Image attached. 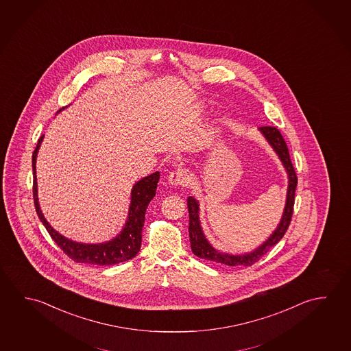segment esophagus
<instances>
[{"label": "esophagus", "mask_w": 351, "mask_h": 351, "mask_svg": "<svg viewBox=\"0 0 351 351\" xmlns=\"http://www.w3.org/2000/svg\"><path fill=\"white\" fill-rule=\"evenodd\" d=\"M191 182V177L188 171H185L183 168H177L176 171L169 173L168 176V183L171 185H188Z\"/></svg>", "instance_id": "34e87169"}]
</instances>
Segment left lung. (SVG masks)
Wrapping results in <instances>:
<instances>
[{
    "instance_id": "obj_1",
    "label": "left lung",
    "mask_w": 351,
    "mask_h": 351,
    "mask_svg": "<svg viewBox=\"0 0 351 351\" xmlns=\"http://www.w3.org/2000/svg\"><path fill=\"white\" fill-rule=\"evenodd\" d=\"M267 143L273 147L276 155L279 156L280 160L285 167L287 177H289V186H287V195H286V205L284 208V214L280 220V223L273 234L267 238V241L259 245L256 250L250 253L244 254H230L223 253L220 250H215L202 232L200 220H199V202L193 196L188 197V211H189V237H191V245L193 253L199 258L206 259L210 262L220 263L222 265L228 267H250L254 263L258 262L267 250L273 248L275 244L280 242V239L284 237L287 228L291 222L292 213H293V204H295V191L298 186V176L295 172V168L292 166L290 160V154L286 145L285 140L280 131L274 126H262L259 128Z\"/></svg>"
}]
</instances>
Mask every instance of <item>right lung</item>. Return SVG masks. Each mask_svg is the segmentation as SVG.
I'll list each match as a JSON object with an SVG mask.
<instances>
[{"label": "right lung", "instance_id": "right-lung-1", "mask_svg": "<svg viewBox=\"0 0 351 351\" xmlns=\"http://www.w3.org/2000/svg\"><path fill=\"white\" fill-rule=\"evenodd\" d=\"M43 137L44 135L39 138L36 149L33 152V157H32V167H33V176H34L33 197H34V205H36L38 217L40 219L43 225L47 228L50 237L53 238L55 243L59 245L60 250H62L69 258H71L73 262L86 263V264H93V265H114V264H119V263L132 259L141 248L145 214H146V208L149 206V202L156 195L157 183L160 180V172L149 174L147 177L138 180L136 184L132 186L129 216L125 222L124 228L121 230L117 237L113 238L109 242H104V243H78V242L61 236L59 232L55 231L53 227L49 225L48 221L45 220L40 206H39L36 163V155H38V151L40 147Z\"/></svg>", "mask_w": 351, "mask_h": 351}]
</instances>
